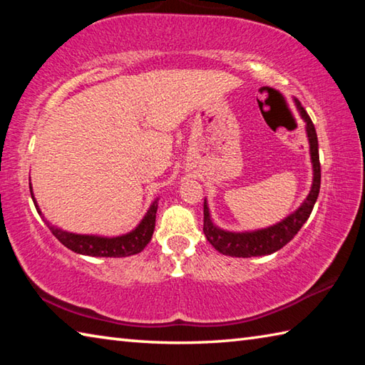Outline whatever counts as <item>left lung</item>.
<instances>
[{
    "instance_id": "left-lung-1",
    "label": "left lung",
    "mask_w": 365,
    "mask_h": 365,
    "mask_svg": "<svg viewBox=\"0 0 365 365\" xmlns=\"http://www.w3.org/2000/svg\"><path fill=\"white\" fill-rule=\"evenodd\" d=\"M296 108H298L299 114L306 122V133L309 140V153H311V163H312V187L309 191L304 202L292 212L288 217L283 219L279 224L261 228V230L255 232H227L222 230L214 224L209 214L207 202L205 200V225H202V232H205L207 242L211 243L215 250L225 256L232 257H255V256H267L272 252L282 250L287 243L292 242L294 235L299 232V228L304 225V222L311 215L314 205H316L319 190H320V163H319V141L316 127L307 115L306 109L301 106L298 100H294Z\"/></svg>"
}]
</instances>
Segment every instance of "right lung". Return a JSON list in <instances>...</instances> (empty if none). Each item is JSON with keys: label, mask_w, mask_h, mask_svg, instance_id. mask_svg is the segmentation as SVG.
Returning <instances> with one entry per match:
<instances>
[{"label": "right lung", "mask_w": 365, "mask_h": 365, "mask_svg": "<svg viewBox=\"0 0 365 365\" xmlns=\"http://www.w3.org/2000/svg\"><path fill=\"white\" fill-rule=\"evenodd\" d=\"M30 195H32L34 205L36 207L41 217L43 214L40 211L38 205H36L32 185H30ZM156 212H158V200H154L153 205L148 209L145 217L141 219L140 224L133 228L132 232L120 237H98V235H78L66 232L63 228L53 225L51 222L45 219V224L48 225L51 233L56 237L66 248L77 252V255L93 256V257H125L138 255L145 250V246L151 242L154 224H156Z\"/></svg>", "instance_id": "add662e5"}]
</instances>
